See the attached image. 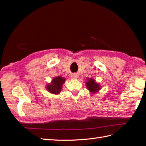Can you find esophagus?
I'll return each mask as SVG.
<instances>
[{
	"instance_id": "34e87169",
	"label": "esophagus",
	"mask_w": 146,
	"mask_h": 146,
	"mask_svg": "<svg viewBox=\"0 0 146 146\" xmlns=\"http://www.w3.org/2000/svg\"><path fill=\"white\" fill-rule=\"evenodd\" d=\"M71 78L73 79H76L78 78V75H77V74H73V75H71Z\"/></svg>"
}]
</instances>
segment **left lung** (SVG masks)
<instances>
[{
	"mask_svg": "<svg viewBox=\"0 0 146 146\" xmlns=\"http://www.w3.org/2000/svg\"><path fill=\"white\" fill-rule=\"evenodd\" d=\"M86 86L89 92L92 94H96L102 88L101 85L99 83L96 82L95 80L92 78H87L85 81Z\"/></svg>",
	"mask_w": 146,
	"mask_h": 146,
	"instance_id": "obj_1",
	"label": "left lung"
}]
</instances>
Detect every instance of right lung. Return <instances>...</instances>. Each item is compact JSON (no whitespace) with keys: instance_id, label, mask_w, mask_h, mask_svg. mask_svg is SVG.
<instances>
[{"instance_id":"add662e5","label":"right lung","mask_w":146,"mask_h":146,"mask_svg":"<svg viewBox=\"0 0 146 146\" xmlns=\"http://www.w3.org/2000/svg\"><path fill=\"white\" fill-rule=\"evenodd\" d=\"M66 79L64 77L58 76L52 78L51 82L47 83L46 85V89L51 94L58 95L60 94L63 85L65 83Z\"/></svg>"}]
</instances>
